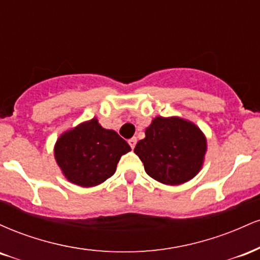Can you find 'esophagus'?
Wrapping results in <instances>:
<instances>
[{
	"label": "esophagus",
	"mask_w": 260,
	"mask_h": 260,
	"mask_svg": "<svg viewBox=\"0 0 260 260\" xmlns=\"http://www.w3.org/2000/svg\"><path fill=\"white\" fill-rule=\"evenodd\" d=\"M128 144L131 145V148L132 149H134V147H136V144H137V138H131V139H128Z\"/></svg>",
	"instance_id": "esophagus-1"
}]
</instances>
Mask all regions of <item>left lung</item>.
<instances>
[{
    "mask_svg": "<svg viewBox=\"0 0 260 260\" xmlns=\"http://www.w3.org/2000/svg\"><path fill=\"white\" fill-rule=\"evenodd\" d=\"M207 140L196 124L178 117H156L145 129L134 153L145 172L164 184L189 181L202 168Z\"/></svg>",
    "mask_w": 260,
    "mask_h": 260,
    "instance_id": "8db88e82",
    "label": "left lung"
}]
</instances>
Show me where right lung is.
<instances>
[{
    "label": "right lung",
    "mask_w": 260,
    "mask_h": 260,
    "mask_svg": "<svg viewBox=\"0 0 260 260\" xmlns=\"http://www.w3.org/2000/svg\"><path fill=\"white\" fill-rule=\"evenodd\" d=\"M131 147L115 131L105 129L96 118L84 122L59 137L55 157L66 177L82 187L103 183Z\"/></svg>",
    "instance_id": "obj_1"
}]
</instances>
